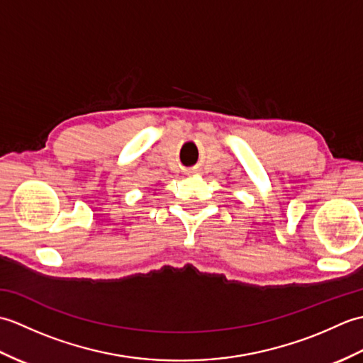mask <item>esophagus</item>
<instances>
[{
    "instance_id": "1",
    "label": "esophagus",
    "mask_w": 363,
    "mask_h": 363,
    "mask_svg": "<svg viewBox=\"0 0 363 363\" xmlns=\"http://www.w3.org/2000/svg\"><path fill=\"white\" fill-rule=\"evenodd\" d=\"M189 173H194V172H189Z\"/></svg>"
}]
</instances>
